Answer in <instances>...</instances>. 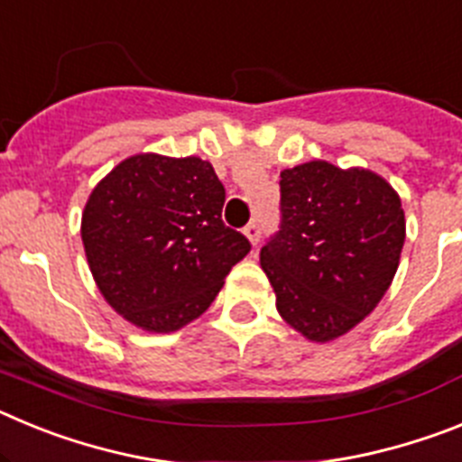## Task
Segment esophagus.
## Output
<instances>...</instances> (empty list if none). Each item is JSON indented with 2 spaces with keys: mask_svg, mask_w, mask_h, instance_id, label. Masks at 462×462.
<instances>
[{
  "mask_svg": "<svg viewBox=\"0 0 462 462\" xmlns=\"http://www.w3.org/2000/svg\"><path fill=\"white\" fill-rule=\"evenodd\" d=\"M243 234L250 238L252 245H256V243H259V238H261V226L256 222H250L247 226L243 228Z\"/></svg>",
  "mask_w": 462,
  "mask_h": 462,
  "instance_id": "34e87169",
  "label": "esophagus"
}]
</instances>
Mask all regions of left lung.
Masks as SVG:
<instances>
[{
  "instance_id": "1",
  "label": "left lung",
  "mask_w": 462,
  "mask_h": 462,
  "mask_svg": "<svg viewBox=\"0 0 462 462\" xmlns=\"http://www.w3.org/2000/svg\"><path fill=\"white\" fill-rule=\"evenodd\" d=\"M402 243L405 212L389 182L308 162L280 173V231L261 247V268L282 319L328 342L377 308Z\"/></svg>"
}]
</instances>
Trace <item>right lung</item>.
I'll list each match as a JSON object with an SVG mask.
<instances>
[{"label": "right lung", "mask_w": 462, "mask_h": 462, "mask_svg": "<svg viewBox=\"0 0 462 462\" xmlns=\"http://www.w3.org/2000/svg\"><path fill=\"white\" fill-rule=\"evenodd\" d=\"M226 191L210 162L136 154L106 175L83 212V245L110 308L154 333L206 312L252 250L222 222Z\"/></svg>", "instance_id": "add662e5"}]
</instances>
